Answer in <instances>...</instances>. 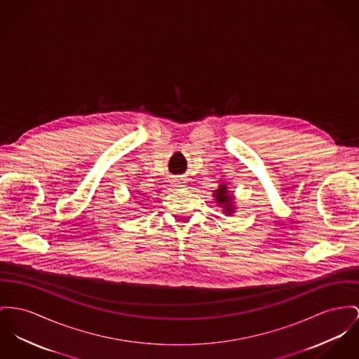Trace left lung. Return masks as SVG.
<instances>
[{"mask_svg":"<svg viewBox=\"0 0 359 359\" xmlns=\"http://www.w3.org/2000/svg\"><path fill=\"white\" fill-rule=\"evenodd\" d=\"M214 197H215L216 203L219 207L223 208V212L227 214V215H233L234 214V205H233V200H234V196L229 193V189L226 185H220L219 189H216L214 193Z\"/></svg>","mask_w":359,"mask_h":359,"instance_id":"1","label":"left lung"}]
</instances>
